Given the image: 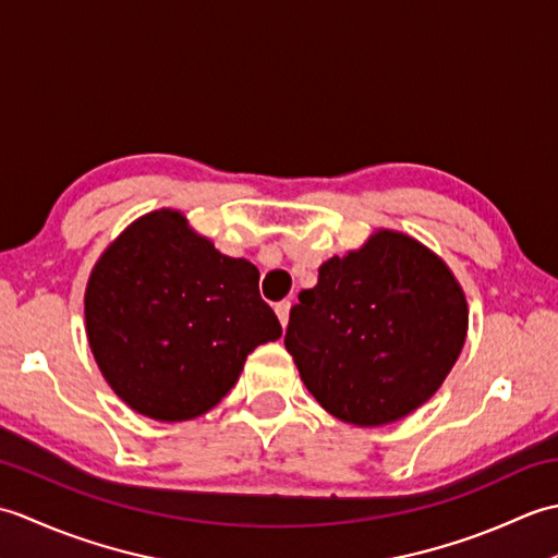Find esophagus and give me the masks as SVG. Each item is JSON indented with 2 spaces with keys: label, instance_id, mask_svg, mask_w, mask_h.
<instances>
[{
  "label": "esophagus",
  "instance_id": "esophagus-1",
  "mask_svg": "<svg viewBox=\"0 0 558 558\" xmlns=\"http://www.w3.org/2000/svg\"><path fill=\"white\" fill-rule=\"evenodd\" d=\"M290 302L286 300V302H278L276 304V314H278V318H280V324H282V328H288V322H290Z\"/></svg>",
  "mask_w": 558,
  "mask_h": 558
}]
</instances>
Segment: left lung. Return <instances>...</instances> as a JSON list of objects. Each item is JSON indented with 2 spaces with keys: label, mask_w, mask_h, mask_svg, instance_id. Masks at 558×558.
Here are the masks:
<instances>
[{
  "label": "left lung",
  "mask_w": 558,
  "mask_h": 558,
  "mask_svg": "<svg viewBox=\"0 0 558 558\" xmlns=\"http://www.w3.org/2000/svg\"><path fill=\"white\" fill-rule=\"evenodd\" d=\"M468 333L453 272L412 236L381 230L333 256L290 310L286 348L338 420L381 426L429 400Z\"/></svg>",
  "instance_id": "left-lung-1"
}]
</instances>
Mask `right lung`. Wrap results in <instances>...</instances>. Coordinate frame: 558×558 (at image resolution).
Segmentation results:
<instances>
[{
	"label": "right lung",
	"mask_w": 558,
	"mask_h": 558,
	"mask_svg": "<svg viewBox=\"0 0 558 558\" xmlns=\"http://www.w3.org/2000/svg\"><path fill=\"white\" fill-rule=\"evenodd\" d=\"M86 333L102 376L129 408L182 422L216 408L246 354L282 336L260 300L258 268L220 254L177 210L117 236L90 272Z\"/></svg>",
	"instance_id": "obj_1"
}]
</instances>
